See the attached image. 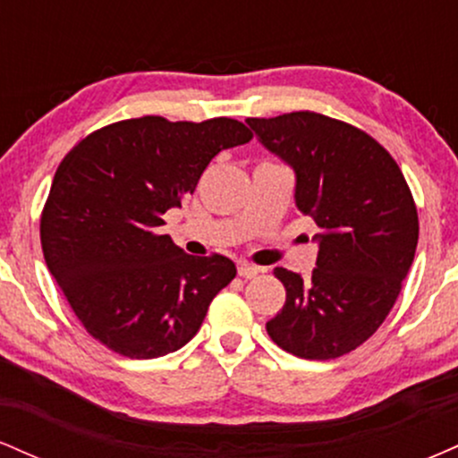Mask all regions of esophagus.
I'll return each mask as SVG.
<instances>
[{
	"instance_id": "34e87169",
	"label": "esophagus",
	"mask_w": 458,
	"mask_h": 458,
	"mask_svg": "<svg viewBox=\"0 0 458 458\" xmlns=\"http://www.w3.org/2000/svg\"><path fill=\"white\" fill-rule=\"evenodd\" d=\"M236 269H239V276L243 277V280H251V277H256L260 273L259 267H251V265H247V262H239V267H236Z\"/></svg>"
}]
</instances>
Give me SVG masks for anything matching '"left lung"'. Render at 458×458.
<instances>
[{
  "mask_svg": "<svg viewBox=\"0 0 458 458\" xmlns=\"http://www.w3.org/2000/svg\"><path fill=\"white\" fill-rule=\"evenodd\" d=\"M295 172V204L320 233L310 277L276 267L286 303L267 323L277 346L334 360L366 343L396 301L418 245V211L401 167L364 131L314 112L247 118Z\"/></svg>",
  "mask_w": 458,
  "mask_h": 458,
  "instance_id": "left-lung-1",
  "label": "left lung"
}]
</instances>
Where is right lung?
Listing matches in <instances>:
<instances>
[{
    "label": "right lung",
    "instance_id": "add662e5",
    "mask_svg": "<svg viewBox=\"0 0 458 458\" xmlns=\"http://www.w3.org/2000/svg\"><path fill=\"white\" fill-rule=\"evenodd\" d=\"M233 118L159 115L94 131L57 167L40 219L51 276L92 338L131 360L178 351L236 276L225 256H189L161 234L217 152L247 144Z\"/></svg>",
    "mask_w": 458,
    "mask_h": 458
}]
</instances>
